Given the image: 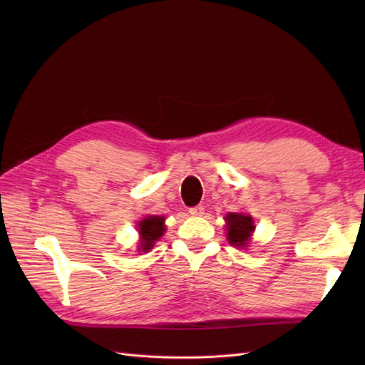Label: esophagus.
<instances>
[{"instance_id": "34e87169", "label": "esophagus", "mask_w": 365, "mask_h": 365, "mask_svg": "<svg viewBox=\"0 0 365 365\" xmlns=\"http://www.w3.org/2000/svg\"><path fill=\"white\" fill-rule=\"evenodd\" d=\"M189 213H190L192 216H202V215H204V207H202V205L192 207V208L189 210Z\"/></svg>"}]
</instances>
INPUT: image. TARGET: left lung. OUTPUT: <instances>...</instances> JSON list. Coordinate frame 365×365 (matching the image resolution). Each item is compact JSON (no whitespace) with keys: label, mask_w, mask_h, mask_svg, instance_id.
Here are the masks:
<instances>
[{"label":"left lung","mask_w":365,"mask_h":365,"mask_svg":"<svg viewBox=\"0 0 365 365\" xmlns=\"http://www.w3.org/2000/svg\"><path fill=\"white\" fill-rule=\"evenodd\" d=\"M227 222V239L231 245L244 248L254 231V220L250 215L244 213H228L225 216Z\"/></svg>","instance_id":"1"}]
</instances>
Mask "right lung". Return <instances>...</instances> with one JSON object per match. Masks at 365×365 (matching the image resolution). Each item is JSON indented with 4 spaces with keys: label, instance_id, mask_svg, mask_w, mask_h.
<instances>
[{
    "label": "right lung",
    "instance_id": "obj_1",
    "mask_svg": "<svg viewBox=\"0 0 365 365\" xmlns=\"http://www.w3.org/2000/svg\"><path fill=\"white\" fill-rule=\"evenodd\" d=\"M164 216H146L137 224L138 233H140V251H149L155 242L164 235L165 225H164Z\"/></svg>",
    "mask_w": 365,
    "mask_h": 365
}]
</instances>
